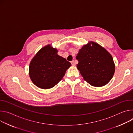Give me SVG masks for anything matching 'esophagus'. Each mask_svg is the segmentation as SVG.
Returning a JSON list of instances; mask_svg holds the SVG:
<instances>
[{
  "instance_id": "esophagus-1",
  "label": "esophagus",
  "mask_w": 133,
  "mask_h": 133,
  "mask_svg": "<svg viewBox=\"0 0 133 133\" xmlns=\"http://www.w3.org/2000/svg\"><path fill=\"white\" fill-rule=\"evenodd\" d=\"M71 63L72 65H73V66H75V65H76L74 61H71Z\"/></svg>"
}]
</instances>
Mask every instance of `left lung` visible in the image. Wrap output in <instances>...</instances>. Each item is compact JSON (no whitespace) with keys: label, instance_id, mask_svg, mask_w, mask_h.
I'll return each mask as SVG.
<instances>
[{"label":"left lung","instance_id":"left-lung-1","mask_svg":"<svg viewBox=\"0 0 133 133\" xmlns=\"http://www.w3.org/2000/svg\"><path fill=\"white\" fill-rule=\"evenodd\" d=\"M76 58L79 61L78 69L84 80L90 85H105L112 78L115 70L112 57L98 44L91 42L84 45Z\"/></svg>","mask_w":133,"mask_h":133}]
</instances>
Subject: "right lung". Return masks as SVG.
<instances>
[{
	"instance_id": "1",
	"label": "right lung",
	"mask_w": 133,
	"mask_h": 133,
	"mask_svg": "<svg viewBox=\"0 0 133 133\" xmlns=\"http://www.w3.org/2000/svg\"><path fill=\"white\" fill-rule=\"evenodd\" d=\"M71 63L57 54V50L48 45L41 49L32 59L29 74L37 87L48 89L60 81Z\"/></svg>"
}]
</instances>
